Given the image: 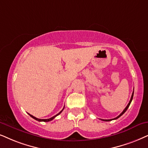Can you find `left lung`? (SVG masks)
<instances>
[{"mask_svg": "<svg viewBox=\"0 0 148 148\" xmlns=\"http://www.w3.org/2000/svg\"><path fill=\"white\" fill-rule=\"evenodd\" d=\"M133 95H134V91H133V92H132V96H131V98H130V102H129V103L128 104V105L126 106V107L124 108V110L122 111V113H121L120 114V115H118L117 117H115V118H114V119H101V120L104 121H109L113 120V119H118L119 117H121V116L123 114H124V113H125V112L126 111V110L128 109V108L129 107V106H130V103H131V102H132V98H133Z\"/></svg>", "mask_w": 148, "mask_h": 148, "instance_id": "1", "label": "left lung"}]
</instances>
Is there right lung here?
Here are the masks:
<instances>
[{"label":"right lung","instance_id":"add662e5","mask_svg":"<svg viewBox=\"0 0 148 148\" xmlns=\"http://www.w3.org/2000/svg\"><path fill=\"white\" fill-rule=\"evenodd\" d=\"M63 109H64V108H63V109L62 110H61V111H60V112H59V113H58V114H57V115H55V116H53V117H51V118H49V119H38V118H37V117H34V116H33L32 115H31V114H29V115H30V116H31V117H32V118H33V119H35V120H37V121H46V122H47V121H51V120H52V119H55V117H57V115H59V114H60L61 113V112H62L63 111Z\"/></svg>","mask_w":148,"mask_h":148}]
</instances>
